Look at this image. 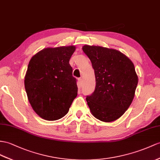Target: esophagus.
<instances>
[{"instance_id": "esophagus-1", "label": "esophagus", "mask_w": 160, "mask_h": 160, "mask_svg": "<svg viewBox=\"0 0 160 160\" xmlns=\"http://www.w3.org/2000/svg\"><path fill=\"white\" fill-rule=\"evenodd\" d=\"M81 83H82V79H81V78H79V79H78V81H77L78 86L80 87L81 85Z\"/></svg>"}]
</instances>
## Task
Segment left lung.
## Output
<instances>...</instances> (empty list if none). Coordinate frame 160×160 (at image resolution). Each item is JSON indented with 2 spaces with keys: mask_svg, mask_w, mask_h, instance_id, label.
<instances>
[{
  "mask_svg": "<svg viewBox=\"0 0 160 160\" xmlns=\"http://www.w3.org/2000/svg\"><path fill=\"white\" fill-rule=\"evenodd\" d=\"M96 77L95 91L86 100L92 115L104 122L121 118L134 99L138 78L134 65L119 51L85 45Z\"/></svg>",
  "mask_w": 160,
  "mask_h": 160,
  "instance_id": "obj_1",
  "label": "left lung"
}]
</instances>
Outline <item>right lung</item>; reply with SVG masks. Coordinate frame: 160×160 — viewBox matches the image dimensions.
Listing matches in <instances>:
<instances>
[{
  "label": "right lung",
  "instance_id": "1",
  "mask_svg": "<svg viewBox=\"0 0 160 160\" xmlns=\"http://www.w3.org/2000/svg\"><path fill=\"white\" fill-rule=\"evenodd\" d=\"M75 45L47 48L31 58L24 86L32 109L41 118L55 121L68 113L77 96L70 58Z\"/></svg>",
  "mask_w": 160,
  "mask_h": 160
}]
</instances>
